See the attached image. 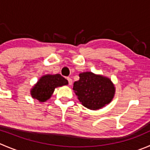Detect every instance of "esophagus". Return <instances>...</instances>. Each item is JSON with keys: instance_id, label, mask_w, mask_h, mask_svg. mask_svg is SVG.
Instances as JSON below:
<instances>
[{"instance_id": "34e87169", "label": "esophagus", "mask_w": 150, "mask_h": 150, "mask_svg": "<svg viewBox=\"0 0 150 150\" xmlns=\"http://www.w3.org/2000/svg\"><path fill=\"white\" fill-rule=\"evenodd\" d=\"M67 79H68V84H69V85H72V79H71V78H70V77H68V78H67Z\"/></svg>"}]
</instances>
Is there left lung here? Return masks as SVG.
<instances>
[{
	"label": "left lung",
	"mask_w": 150,
	"mask_h": 150,
	"mask_svg": "<svg viewBox=\"0 0 150 150\" xmlns=\"http://www.w3.org/2000/svg\"><path fill=\"white\" fill-rule=\"evenodd\" d=\"M74 83V93L82 105L92 110L101 109L111 102L115 88L110 78L91 71L80 73Z\"/></svg>",
	"instance_id": "8db88e82"
}]
</instances>
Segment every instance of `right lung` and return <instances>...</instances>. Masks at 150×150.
<instances>
[{
    "instance_id": "add662e5",
    "label": "right lung",
    "mask_w": 150,
    "mask_h": 150,
    "mask_svg": "<svg viewBox=\"0 0 150 150\" xmlns=\"http://www.w3.org/2000/svg\"><path fill=\"white\" fill-rule=\"evenodd\" d=\"M68 82L60 74H45L42 76L30 90V94L34 99L45 102L51 97L55 88L67 85Z\"/></svg>"
}]
</instances>
